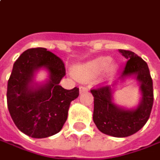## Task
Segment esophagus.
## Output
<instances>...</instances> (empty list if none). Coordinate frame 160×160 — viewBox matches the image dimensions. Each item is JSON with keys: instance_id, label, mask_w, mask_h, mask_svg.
<instances>
[{"instance_id": "34e87169", "label": "esophagus", "mask_w": 160, "mask_h": 160, "mask_svg": "<svg viewBox=\"0 0 160 160\" xmlns=\"http://www.w3.org/2000/svg\"><path fill=\"white\" fill-rule=\"evenodd\" d=\"M88 88L87 87H80V94L88 93Z\"/></svg>"}]
</instances>
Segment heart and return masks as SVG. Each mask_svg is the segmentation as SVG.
Wrapping results in <instances>:
<instances>
[{
	"instance_id": "1",
	"label": "heart",
	"mask_w": 160,
	"mask_h": 160,
	"mask_svg": "<svg viewBox=\"0 0 160 160\" xmlns=\"http://www.w3.org/2000/svg\"><path fill=\"white\" fill-rule=\"evenodd\" d=\"M111 61L109 56H100L77 64L73 67V75L80 81H89L100 76L102 82H108L118 70V65Z\"/></svg>"
}]
</instances>
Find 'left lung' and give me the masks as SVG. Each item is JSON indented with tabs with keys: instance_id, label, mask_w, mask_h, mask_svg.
<instances>
[{
	"instance_id": "obj_1",
	"label": "left lung",
	"mask_w": 160,
	"mask_h": 160,
	"mask_svg": "<svg viewBox=\"0 0 160 160\" xmlns=\"http://www.w3.org/2000/svg\"><path fill=\"white\" fill-rule=\"evenodd\" d=\"M119 52L127 59L120 77L112 86L91 90L94 104L93 120L103 134L126 138L138 132L148 121L153 104V88L146 62L130 51ZM129 78L137 83L140 93V102L132 108L118 105L113 99L118 87Z\"/></svg>"
}]
</instances>
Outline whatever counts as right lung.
Returning a JSON list of instances; mask_svg holds the SVG:
<instances>
[{
	"instance_id": "add662e5",
	"label": "right lung",
	"mask_w": 160,
	"mask_h": 160,
	"mask_svg": "<svg viewBox=\"0 0 160 160\" xmlns=\"http://www.w3.org/2000/svg\"><path fill=\"white\" fill-rule=\"evenodd\" d=\"M40 70L48 79L37 82ZM66 75L64 63L45 48L29 49L16 59L8 82V108L18 130L33 138L57 134L66 122L72 101L79 88L66 90L59 86Z\"/></svg>"
}]
</instances>
